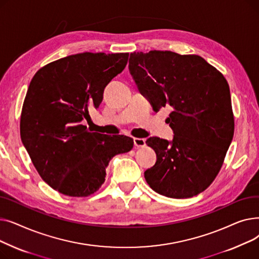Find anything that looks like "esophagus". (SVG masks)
<instances>
[{"label": "esophagus", "instance_id": "obj_1", "mask_svg": "<svg viewBox=\"0 0 259 259\" xmlns=\"http://www.w3.org/2000/svg\"><path fill=\"white\" fill-rule=\"evenodd\" d=\"M133 142H134V146H135V148H143V147H145L146 146V141H145V139H134L133 140Z\"/></svg>", "mask_w": 259, "mask_h": 259}]
</instances>
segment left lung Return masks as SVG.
<instances>
[{
  "instance_id": "8db88e82",
  "label": "left lung",
  "mask_w": 259,
  "mask_h": 259,
  "mask_svg": "<svg viewBox=\"0 0 259 259\" xmlns=\"http://www.w3.org/2000/svg\"><path fill=\"white\" fill-rule=\"evenodd\" d=\"M129 70L153 110L170 106L172 142L150 138L155 165L145 179L158 194L189 198L219 174L234 134L230 88L222 72L196 54L132 52Z\"/></svg>"
}]
</instances>
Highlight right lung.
Listing matches in <instances>:
<instances>
[{
	"label": "right lung",
	"instance_id": "right-lung-1",
	"mask_svg": "<svg viewBox=\"0 0 259 259\" xmlns=\"http://www.w3.org/2000/svg\"><path fill=\"white\" fill-rule=\"evenodd\" d=\"M129 53L83 52L36 71L23 103L21 139L42 180L58 192L87 197L105 182L110 159L133 148L124 135L91 132L80 121L99 108L105 87Z\"/></svg>",
	"mask_w": 259,
	"mask_h": 259
}]
</instances>
